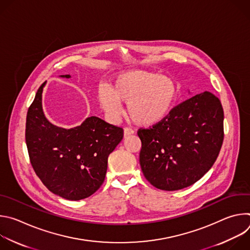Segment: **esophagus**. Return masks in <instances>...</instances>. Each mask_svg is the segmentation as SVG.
Returning <instances> with one entry per match:
<instances>
[{
	"instance_id": "obj_1",
	"label": "esophagus",
	"mask_w": 250,
	"mask_h": 250,
	"mask_svg": "<svg viewBox=\"0 0 250 250\" xmlns=\"http://www.w3.org/2000/svg\"><path fill=\"white\" fill-rule=\"evenodd\" d=\"M134 133V130L132 129V128H130V127H128V126H126V127H125V129H124V135L126 137V136H128V135H131V134H133Z\"/></svg>"
}]
</instances>
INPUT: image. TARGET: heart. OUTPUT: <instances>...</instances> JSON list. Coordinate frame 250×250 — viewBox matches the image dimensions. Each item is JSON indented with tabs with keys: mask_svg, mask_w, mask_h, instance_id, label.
<instances>
[{
	"mask_svg": "<svg viewBox=\"0 0 250 250\" xmlns=\"http://www.w3.org/2000/svg\"><path fill=\"white\" fill-rule=\"evenodd\" d=\"M177 98L175 81L165 75L145 70H130L119 74L110 88L98 90L101 109L112 121L122 114V104H126L129 118L140 125H154L171 112Z\"/></svg>",
	"mask_w": 250,
	"mask_h": 250,
	"instance_id": "b5f03b06",
	"label": "heart"
}]
</instances>
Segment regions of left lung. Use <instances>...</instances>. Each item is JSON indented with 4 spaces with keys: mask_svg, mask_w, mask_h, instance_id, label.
Wrapping results in <instances>:
<instances>
[{
    "mask_svg": "<svg viewBox=\"0 0 250 250\" xmlns=\"http://www.w3.org/2000/svg\"><path fill=\"white\" fill-rule=\"evenodd\" d=\"M139 163L155 188L176 191L193 185L216 162L224 141V109L206 91L177 104L160 123L139 128Z\"/></svg>",
    "mask_w": 250,
    "mask_h": 250,
    "instance_id": "1",
    "label": "left lung"
}]
</instances>
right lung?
<instances>
[{
  "label": "right lung",
  "mask_w": 250,
  "mask_h": 250,
  "mask_svg": "<svg viewBox=\"0 0 250 250\" xmlns=\"http://www.w3.org/2000/svg\"><path fill=\"white\" fill-rule=\"evenodd\" d=\"M43 86L39 88L26 115L29 161L50 192L72 201L88 198L104 183L108 157L123 139L124 129L97 117L70 129L53 125L42 111Z\"/></svg>",
  "instance_id": "1"
}]
</instances>
